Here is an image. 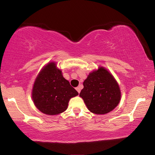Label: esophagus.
Returning a JSON list of instances; mask_svg holds the SVG:
<instances>
[{"instance_id": "esophagus-1", "label": "esophagus", "mask_w": 155, "mask_h": 155, "mask_svg": "<svg viewBox=\"0 0 155 155\" xmlns=\"http://www.w3.org/2000/svg\"><path fill=\"white\" fill-rule=\"evenodd\" d=\"M76 90H77V91L78 92V94H79L80 91H81V87H79V86H78V87H77V88H76Z\"/></svg>"}]
</instances>
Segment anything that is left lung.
Instances as JSON below:
<instances>
[{
	"label": "left lung",
	"mask_w": 155,
	"mask_h": 155,
	"mask_svg": "<svg viewBox=\"0 0 155 155\" xmlns=\"http://www.w3.org/2000/svg\"><path fill=\"white\" fill-rule=\"evenodd\" d=\"M80 97L89 111L97 115L108 114L120 103L121 91L114 76L100 66L91 72L83 82Z\"/></svg>",
	"instance_id": "left-lung-1"
}]
</instances>
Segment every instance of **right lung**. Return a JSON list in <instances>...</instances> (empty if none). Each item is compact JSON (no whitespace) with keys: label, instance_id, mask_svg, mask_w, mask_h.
Returning a JSON list of instances; mask_svg holds the SVG:
<instances>
[{"label":"right lung","instance_id":"1","mask_svg":"<svg viewBox=\"0 0 155 155\" xmlns=\"http://www.w3.org/2000/svg\"><path fill=\"white\" fill-rule=\"evenodd\" d=\"M78 93L63 77L55 62H49L40 70L34 82L32 99L43 114L54 115L67 109L70 98Z\"/></svg>","mask_w":155,"mask_h":155}]
</instances>
